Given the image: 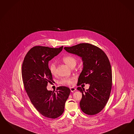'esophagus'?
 I'll list each match as a JSON object with an SVG mask.
<instances>
[{
    "label": "esophagus",
    "instance_id": "esophagus-1",
    "mask_svg": "<svg viewBox=\"0 0 134 134\" xmlns=\"http://www.w3.org/2000/svg\"><path fill=\"white\" fill-rule=\"evenodd\" d=\"M70 90L72 92H74V91L76 90V89L74 87H71V88H70Z\"/></svg>",
    "mask_w": 134,
    "mask_h": 134
}]
</instances>
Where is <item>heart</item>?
<instances>
[{
  "instance_id": "1",
  "label": "heart",
  "mask_w": 134,
  "mask_h": 134,
  "mask_svg": "<svg viewBox=\"0 0 134 134\" xmlns=\"http://www.w3.org/2000/svg\"><path fill=\"white\" fill-rule=\"evenodd\" d=\"M62 60L66 64L68 65L70 67L76 64V62H77L76 59L72 56H71V55L65 56L63 57ZM49 69L52 74H55L56 70V66L55 63L53 62H50L49 64ZM74 77H66L61 80L60 81V83L63 85H71L74 83Z\"/></svg>"
}]
</instances>
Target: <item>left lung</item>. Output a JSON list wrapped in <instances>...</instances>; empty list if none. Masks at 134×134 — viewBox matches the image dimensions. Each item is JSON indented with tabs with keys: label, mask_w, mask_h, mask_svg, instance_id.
<instances>
[{
	"label": "left lung",
	"mask_w": 134,
	"mask_h": 134,
	"mask_svg": "<svg viewBox=\"0 0 134 134\" xmlns=\"http://www.w3.org/2000/svg\"><path fill=\"white\" fill-rule=\"evenodd\" d=\"M64 49L82 58L83 68L78 78V85H90L86 91L83 88H77L82 93L81 109L89 115L99 113L107 104L112 85L111 66L107 55L100 48L89 43H80Z\"/></svg>",
	"instance_id": "8db88e82"
}]
</instances>
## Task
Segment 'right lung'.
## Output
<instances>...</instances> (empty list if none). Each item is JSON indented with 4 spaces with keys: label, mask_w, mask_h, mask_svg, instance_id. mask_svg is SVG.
Listing matches in <instances>:
<instances>
[{
    "label": "right lung",
    "mask_w": 134,
    "mask_h": 134,
    "mask_svg": "<svg viewBox=\"0 0 134 134\" xmlns=\"http://www.w3.org/2000/svg\"><path fill=\"white\" fill-rule=\"evenodd\" d=\"M63 47H33L26 55L22 66V77L27 95L38 111L47 118H58L63 114L70 93L69 88L65 86L58 87L56 92L46 88L48 83L53 82L48 62Z\"/></svg>",
    "instance_id": "add662e5"
}]
</instances>
